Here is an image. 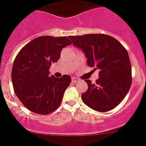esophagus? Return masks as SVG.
<instances>
[{"instance_id":"esophagus-1","label":"esophagus","mask_w":146,"mask_h":146,"mask_svg":"<svg viewBox=\"0 0 146 146\" xmlns=\"http://www.w3.org/2000/svg\"><path fill=\"white\" fill-rule=\"evenodd\" d=\"M78 81H79V80H77V79H76L75 77H72V82H73V83H77Z\"/></svg>"}]
</instances>
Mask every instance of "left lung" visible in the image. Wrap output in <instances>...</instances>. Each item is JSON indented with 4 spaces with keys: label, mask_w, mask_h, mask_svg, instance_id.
Masks as SVG:
<instances>
[{
    "label": "left lung",
    "mask_w": 146,
    "mask_h": 146,
    "mask_svg": "<svg viewBox=\"0 0 146 146\" xmlns=\"http://www.w3.org/2000/svg\"><path fill=\"white\" fill-rule=\"evenodd\" d=\"M72 44L82 50L87 64L99 69V78L82 95L83 102L98 112H107L117 107L128 92L132 83L131 64L127 51L113 37L91 34L69 36Z\"/></svg>",
    "instance_id": "obj_1"
}]
</instances>
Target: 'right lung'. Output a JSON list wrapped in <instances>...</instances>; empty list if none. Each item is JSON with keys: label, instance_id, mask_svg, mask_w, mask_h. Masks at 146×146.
Wrapping results in <instances>:
<instances>
[{"label": "right lung", "instance_id": "add662e5", "mask_svg": "<svg viewBox=\"0 0 146 146\" xmlns=\"http://www.w3.org/2000/svg\"><path fill=\"white\" fill-rule=\"evenodd\" d=\"M72 42L66 36L37 37L21 48L13 62L11 80L15 94L29 110L47 115L59 108L70 84L69 75H49L64 47Z\"/></svg>", "mask_w": 146, "mask_h": 146}]
</instances>
